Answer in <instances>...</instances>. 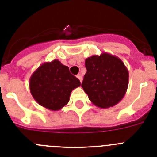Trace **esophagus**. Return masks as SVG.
<instances>
[{
    "mask_svg": "<svg viewBox=\"0 0 157 157\" xmlns=\"http://www.w3.org/2000/svg\"><path fill=\"white\" fill-rule=\"evenodd\" d=\"M76 77H77L78 78V80H79V81H80V82H82V75L81 74H78L77 76H76Z\"/></svg>",
    "mask_w": 157,
    "mask_h": 157,
    "instance_id": "1",
    "label": "esophagus"
}]
</instances>
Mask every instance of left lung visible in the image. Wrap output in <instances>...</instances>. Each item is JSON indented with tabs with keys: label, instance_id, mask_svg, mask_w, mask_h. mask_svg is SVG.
<instances>
[{
	"label": "left lung",
	"instance_id": "1",
	"mask_svg": "<svg viewBox=\"0 0 157 157\" xmlns=\"http://www.w3.org/2000/svg\"><path fill=\"white\" fill-rule=\"evenodd\" d=\"M86 73L82 87L96 106L107 109L117 105L125 96L129 73L121 59L102 52L86 59Z\"/></svg>",
	"mask_w": 157,
	"mask_h": 157
}]
</instances>
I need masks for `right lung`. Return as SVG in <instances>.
Returning a JSON list of instances; mask_svg holds the SVG:
<instances>
[{"label":"right lung","mask_w":157,"mask_h":157,"mask_svg":"<svg viewBox=\"0 0 157 157\" xmlns=\"http://www.w3.org/2000/svg\"><path fill=\"white\" fill-rule=\"evenodd\" d=\"M81 83L69 71L67 66L58 59L45 62L30 78V90L34 99L41 106L58 111L68 103L74 89Z\"/></svg>","instance_id":"obj_1"}]
</instances>
